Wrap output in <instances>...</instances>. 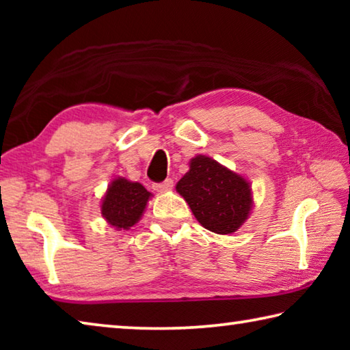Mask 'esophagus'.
Here are the masks:
<instances>
[{"mask_svg": "<svg viewBox=\"0 0 350 350\" xmlns=\"http://www.w3.org/2000/svg\"><path fill=\"white\" fill-rule=\"evenodd\" d=\"M173 185H174L173 179H167V180H163V182H161V183H154L152 188L156 189V191L163 193V191H170V189L173 188Z\"/></svg>", "mask_w": 350, "mask_h": 350, "instance_id": "esophagus-1", "label": "esophagus"}]
</instances>
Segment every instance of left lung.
I'll list each match as a JSON object with an SVG mask.
<instances>
[{"mask_svg": "<svg viewBox=\"0 0 350 350\" xmlns=\"http://www.w3.org/2000/svg\"><path fill=\"white\" fill-rule=\"evenodd\" d=\"M176 189L199 224L217 234L234 233L253 205L252 188L244 177L206 156L191 159Z\"/></svg>", "mask_w": 350, "mask_h": 350, "instance_id": "obj_1", "label": "left lung"}]
</instances>
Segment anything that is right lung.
<instances>
[{"instance_id":"right-lung-1","label":"right lung","mask_w":350,"mask_h":350,"mask_svg":"<svg viewBox=\"0 0 350 350\" xmlns=\"http://www.w3.org/2000/svg\"><path fill=\"white\" fill-rule=\"evenodd\" d=\"M151 193L139 182L118 177L111 182L102 202V215L116 230H129L139 222Z\"/></svg>"}]
</instances>
